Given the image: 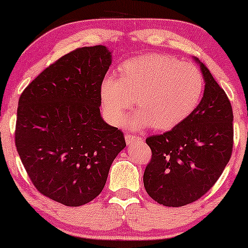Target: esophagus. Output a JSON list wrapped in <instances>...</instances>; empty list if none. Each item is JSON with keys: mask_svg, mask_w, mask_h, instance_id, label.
I'll use <instances>...</instances> for the list:
<instances>
[{"mask_svg": "<svg viewBox=\"0 0 248 248\" xmlns=\"http://www.w3.org/2000/svg\"><path fill=\"white\" fill-rule=\"evenodd\" d=\"M124 139H126L127 144L133 143L134 141H139V140H141L140 136H138V135H132V134H129V133H126V135H124Z\"/></svg>", "mask_w": 248, "mask_h": 248, "instance_id": "obj_1", "label": "esophagus"}]
</instances>
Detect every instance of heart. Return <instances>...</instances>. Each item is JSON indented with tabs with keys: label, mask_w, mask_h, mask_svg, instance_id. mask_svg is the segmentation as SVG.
Segmentation results:
<instances>
[{
	"label": "heart",
	"mask_w": 248,
	"mask_h": 248,
	"mask_svg": "<svg viewBox=\"0 0 248 248\" xmlns=\"http://www.w3.org/2000/svg\"><path fill=\"white\" fill-rule=\"evenodd\" d=\"M120 79L106 77L101 101L108 120L119 124L134 99L138 112L132 128L170 129L189 116L201 101L204 78L195 65L167 55L149 53L124 62Z\"/></svg>",
	"instance_id": "obj_1"
}]
</instances>
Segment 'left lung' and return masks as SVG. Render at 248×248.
Here are the masks:
<instances>
[{"mask_svg": "<svg viewBox=\"0 0 248 248\" xmlns=\"http://www.w3.org/2000/svg\"><path fill=\"white\" fill-rule=\"evenodd\" d=\"M198 62L205 81L198 106L171 130L146 140L152 158L143 184L148 195L164 206H183L203 197L232 155L231 102L209 69Z\"/></svg>", "mask_w": 248, "mask_h": 248, "instance_id": "left-lung-1", "label": "left lung"}]
</instances>
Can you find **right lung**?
<instances>
[{
  "instance_id": "obj_1",
  "label": "right lung",
  "mask_w": 248,
  "mask_h": 248,
  "mask_svg": "<svg viewBox=\"0 0 248 248\" xmlns=\"http://www.w3.org/2000/svg\"><path fill=\"white\" fill-rule=\"evenodd\" d=\"M104 45L78 47L49 65L18 100L15 144L32 184L45 197L80 206L100 195L124 133L100 115L110 64Z\"/></svg>"
}]
</instances>
